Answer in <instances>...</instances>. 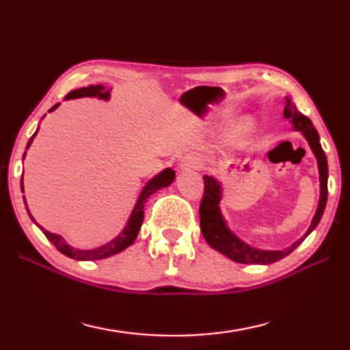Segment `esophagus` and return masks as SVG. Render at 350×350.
<instances>
[{
    "mask_svg": "<svg viewBox=\"0 0 350 350\" xmlns=\"http://www.w3.org/2000/svg\"><path fill=\"white\" fill-rule=\"evenodd\" d=\"M200 167H202V161L198 156H194V154H188V156H185L182 159L180 162V168L182 170H199Z\"/></svg>",
    "mask_w": 350,
    "mask_h": 350,
    "instance_id": "esophagus-1",
    "label": "esophagus"
}]
</instances>
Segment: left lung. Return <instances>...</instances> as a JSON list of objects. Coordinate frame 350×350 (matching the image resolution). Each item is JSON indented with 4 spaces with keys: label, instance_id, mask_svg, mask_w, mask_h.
<instances>
[{
    "label": "left lung",
    "instance_id": "left-lung-1",
    "mask_svg": "<svg viewBox=\"0 0 350 350\" xmlns=\"http://www.w3.org/2000/svg\"><path fill=\"white\" fill-rule=\"evenodd\" d=\"M284 117H286L288 122L293 123L295 129H298V131H301L306 135L312 151L315 152L317 156L318 168H319V182H321V198H319L317 215L313 217L312 225L310 228L307 230V233L299 241H296L292 247L284 248V250H276V252L258 250V248L247 245L245 242H242L241 239L236 238V236L230 232L227 227H225L221 210H219L221 187H219L216 179H213L211 176H204V196H202V200H200V206H199L200 230H202L204 238L206 242H208L210 247L216 248L217 252H221L227 258L236 260V262L271 264L282 258H286L287 254L292 253L295 248L310 234L312 230L319 224V221H321L323 217L325 204H327V174H329L327 159H325L321 144H319V135L317 133L315 126H313L310 118L306 117L303 112L296 109V106L292 103V100L288 98H287L286 108H284Z\"/></svg>",
    "mask_w": 350,
    "mask_h": 350
}]
</instances>
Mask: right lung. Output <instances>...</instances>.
<instances>
[{"mask_svg": "<svg viewBox=\"0 0 350 350\" xmlns=\"http://www.w3.org/2000/svg\"><path fill=\"white\" fill-rule=\"evenodd\" d=\"M80 97H98V98H106V100H108L109 90H105V86H102V85L80 88V90L70 91L68 96H66V100L80 98ZM57 106H58V103L55 106H52V108L49 109V112L54 111ZM35 134H37V133H35ZM35 134L32 135L31 140L27 142V148L31 146L32 140L35 137ZM174 177H176L174 171L171 170V168H167L165 171H162L161 174H157L156 177H154V179H151L150 182H148L146 187L144 188V191H142V194H140L137 204H135V206H134L133 215H131V217H129V221L126 224L125 230H123V232L118 234L114 241L108 242V244H106V245H102V247H98V248H94V250H77V248L68 245L60 234L49 233L43 227H40V228L43 230V233H44L46 238L49 239L52 244L57 247V250L60 252V253H63V254H66V256H69V258L79 259V260H96V259L109 258V256H112V254H116L118 252L125 250L126 247H129V245L133 244V242L135 241V238H137V233H139V230L142 227V222H144V206H145L146 199L150 198L152 193H156L157 189L171 185V182L174 180ZM21 189H23V179H21ZM25 204H26V200H25ZM27 213H29V210H27ZM29 216H31V213H29ZM32 221H33V217H32Z\"/></svg>", "mask_w": 350, "mask_h": 350, "instance_id": "obj_1", "label": "right lung"}]
</instances>
